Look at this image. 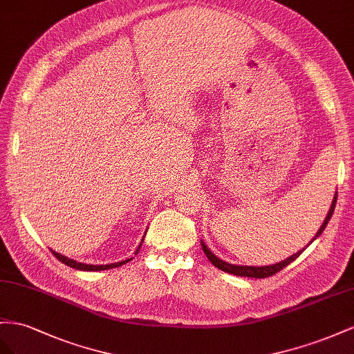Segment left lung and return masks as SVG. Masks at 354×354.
<instances>
[{"mask_svg":"<svg viewBox=\"0 0 354 354\" xmlns=\"http://www.w3.org/2000/svg\"><path fill=\"white\" fill-rule=\"evenodd\" d=\"M335 203H337V194H335V197H334V201H332L330 209H329V212H328V216L325 218V221H323V224H322V227L319 228V231L316 233L315 239H317V237L323 233V230L326 228L328 222L330 221L332 214H334ZM315 239H313V240H315ZM313 240H311V241H313ZM311 241H310V243H311ZM201 246H203V252H205V255L207 257V259H209L215 267H218L219 270L225 271V272H230V274H234V276L255 277V279H266V277H270V276H274L276 272H279L280 270H283L285 267H288L292 261H295V259L302 254V252H304V249H306V248H304L302 250L297 252V254H294L292 257L286 258L285 261L277 262V264L266 266V267H248V266H233V264H228V262H224V261L216 258L214 254H212V252L207 249V246L203 243V241H201Z\"/></svg>","mask_w":354,"mask_h":354,"instance_id":"left-lung-1","label":"left lung"}]
</instances>
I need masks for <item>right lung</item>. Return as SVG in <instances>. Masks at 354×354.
<instances>
[{"mask_svg":"<svg viewBox=\"0 0 354 354\" xmlns=\"http://www.w3.org/2000/svg\"><path fill=\"white\" fill-rule=\"evenodd\" d=\"M140 243H142V241H140ZM139 249H140V245L138 246V249H136V254L139 252ZM52 254L62 262V264H65V266H68V267H71V268H75V270H84V271H100V270H108V268H115V267H120V266H123V264H126V262H129L130 259H126V261H121V262H114V264H108V266H88V264H82V262H77V261H74V259H69V258H66V257H64V255H60V254H57V252H55V250H52Z\"/></svg>","mask_w":354,"mask_h":354,"instance_id":"1","label":"right lung"}]
</instances>
